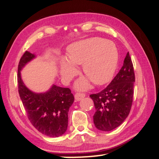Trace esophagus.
<instances>
[{
	"mask_svg": "<svg viewBox=\"0 0 159 159\" xmlns=\"http://www.w3.org/2000/svg\"><path fill=\"white\" fill-rule=\"evenodd\" d=\"M85 97V94L84 93H77L75 95V100L77 101H81L82 98H84Z\"/></svg>",
	"mask_w": 159,
	"mask_h": 159,
	"instance_id": "obj_1",
	"label": "esophagus"
}]
</instances>
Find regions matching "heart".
Returning a JSON list of instances; mask_svg holds the SVG:
<instances>
[{
	"instance_id": "1",
	"label": "heart",
	"mask_w": 159,
	"mask_h": 159,
	"mask_svg": "<svg viewBox=\"0 0 159 159\" xmlns=\"http://www.w3.org/2000/svg\"><path fill=\"white\" fill-rule=\"evenodd\" d=\"M118 63V51L111 41L94 37L72 43L67 48L66 57L61 59L60 73L64 80H70L77 72L76 66L82 64V71L95 84L101 85L111 80ZM79 88H87L89 81L80 80Z\"/></svg>"
}]
</instances>
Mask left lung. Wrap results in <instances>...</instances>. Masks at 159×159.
Returning a JSON list of instances; mask_svg holds the SVG:
<instances>
[{"label": "left lung", "mask_w": 159, "mask_h": 159, "mask_svg": "<svg viewBox=\"0 0 159 159\" xmlns=\"http://www.w3.org/2000/svg\"><path fill=\"white\" fill-rule=\"evenodd\" d=\"M135 81L133 64L129 52L123 66L111 83L96 94H91L95 108L93 122L101 131H111L118 127L131 110Z\"/></svg>", "instance_id": "obj_1"}]
</instances>
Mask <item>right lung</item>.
<instances>
[{
	"label": "right lung",
	"instance_id": "obj_1",
	"mask_svg": "<svg viewBox=\"0 0 159 159\" xmlns=\"http://www.w3.org/2000/svg\"><path fill=\"white\" fill-rule=\"evenodd\" d=\"M35 58L26 51L18 66V89L20 98L32 125L41 133L48 137L61 136L68 127V113L75 98L69 88L53 84L47 92L36 93L29 90L22 81L21 71Z\"/></svg>",
	"mask_w": 159,
	"mask_h": 159
}]
</instances>
